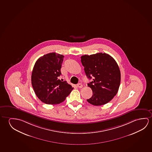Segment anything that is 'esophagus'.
I'll return each mask as SVG.
<instances>
[{
    "label": "esophagus",
    "instance_id": "obj_1",
    "mask_svg": "<svg viewBox=\"0 0 152 152\" xmlns=\"http://www.w3.org/2000/svg\"><path fill=\"white\" fill-rule=\"evenodd\" d=\"M77 87H78V88H81L83 87V85H82V84H80V83H79V84H78L77 85Z\"/></svg>",
    "mask_w": 152,
    "mask_h": 152
}]
</instances>
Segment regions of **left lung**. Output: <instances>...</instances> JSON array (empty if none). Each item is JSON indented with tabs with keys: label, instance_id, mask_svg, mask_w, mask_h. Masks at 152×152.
Here are the masks:
<instances>
[{
	"label": "left lung",
	"instance_id": "left-lung-1",
	"mask_svg": "<svg viewBox=\"0 0 152 152\" xmlns=\"http://www.w3.org/2000/svg\"><path fill=\"white\" fill-rule=\"evenodd\" d=\"M81 62L87 78H93L88 84L93 95L87 101L95 106L108 103L116 95L120 85L121 72L116 61L110 55L99 53L82 56Z\"/></svg>",
	"mask_w": 152,
	"mask_h": 152
}]
</instances>
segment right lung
Instances as JSON below:
<instances>
[{"mask_svg":"<svg viewBox=\"0 0 152 152\" xmlns=\"http://www.w3.org/2000/svg\"><path fill=\"white\" fill-rule=\"evenodd\" d=\"M64 56L50 53L36 61L31 74V84L38 98L43 103L55 105L65 100L73 89L59 80Z\"/></svg>","mask_w":152,"mask_h":152,"instance_id":"add662e5","label":"right lung"}]
</instances>
